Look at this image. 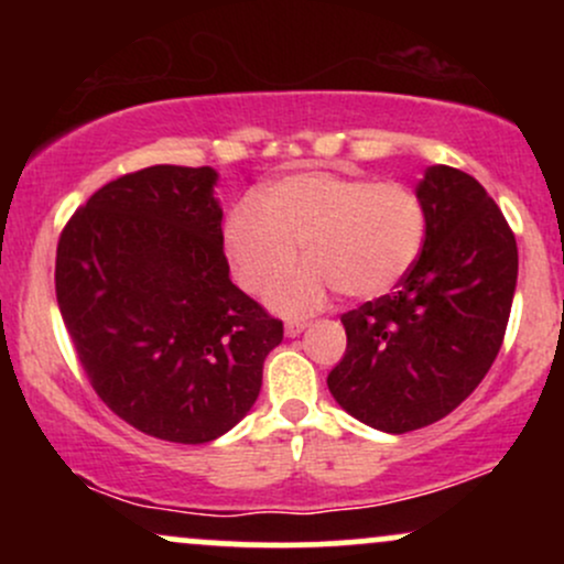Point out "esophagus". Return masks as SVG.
<instances>
[{"instance_id": "obj_1", "label": "esophagus", "mask_w": 564, "mask_h": 564, "mask_svg": "<svg viewBox=\"0 0 564 564\" xmlns=\"http://www.w3.org/2000/svg\"><path fill=\"white\" fill-rule=\"evenodd\" d=\"M307 326H310L307 321H302V318H291V321H286V326H283V328H286V336H300Z\"/></svg>"}]
</instances>
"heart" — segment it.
I'll list each match as a JSON object with an SVG mask.
<instances>
[{"mask_svg": "<svg viewBox=\"0 0 564 564\" xmlns=\"http://www.w3.org/2000/svg\"><path fill=\"white\" fill-rule=\"evenodd\" d=\"M426 238V209L411 187L313 170L278 177L260 204L241 200L225 223V251L243 289L268 291L270 307L300 315L339 289L349 300H379L411 273Z\"/></svg>", "mask_w": 564, "mask_h": 564, "instance_id": "b5f03b06", "label": "heart"}]
</instances>
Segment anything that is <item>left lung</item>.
<instances>
[{
  "label": "left lung",
  "instance_id": "left-lung-1",
  "mask_svg": "<svg viewBox=\"0 0 564 564\" xmlns=\"http://www.w3.org/2000/svg\"><path fill=\"white\" fill-rule=\"evenodd\" d=\"M416 196L422 257L394 294L341 315L345 358L328 390L349 416L403 435L448 416L494 366L517 286V241L475 177L435 164Z\"/></svg>",
  "mask_w": 564,
  "mask_h": 564
}]
</instances>
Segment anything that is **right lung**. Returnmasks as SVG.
Listing matches in <instances>:
<instances>
[{
	"label": "right lung",
	"mask_w": 564,
	"mask_h": 564,
	"mask_svg": "<svg viewBox=\"0 0 564 564\" xmlns=\"http://www.w3.org/2000/svg\"><path fill=\"white\" fill-rule=\"evenodd\" d=\"M215 185L212 166L124 174L57 243V307L84 373L116 416L170 443H212L241 422L283 339L230 281Z\"/></svg>",
	"instance_id": "add662e5"
}]
</instances>
